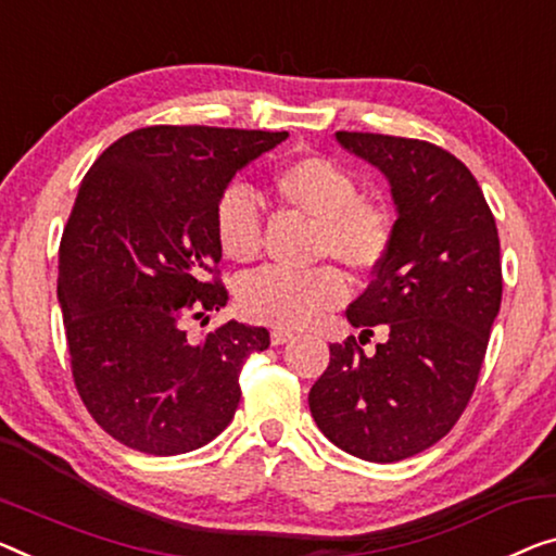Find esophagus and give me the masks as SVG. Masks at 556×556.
<instances>
[{
	"label": "esophagus",
	"mask_w": 556,
	"mask_h": 556,
	"mask_svg": "<svg viewBox=\"0 0 556 556\" xmlns=\"http://www.w3.org/2000/svg\"><path fill=\"white\" fill-rule=\"evenodd\" d=\"M294 334L292 331H285V329H271V344L279 346V344H287L289 339H292Z\"/></svg>",
	"instance_id": "34e87169"
}]
</instances>
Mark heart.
<instances>
[{
	"mask_svg": "<svg viewBox=\"0 0 556 556\" xmlns=\"http://www.w3.org/2000/svg\"><path fill=\"white\" fill-rule=\"evenodd\" d=\"M271 187L281 204L317 227L312 237L314 260L331 256L357 275L371 271L384 260L392 242V219L384 206L359 197V185L350 172L325 156H300L275 174ZM214 231L227 260H256L262 250V219L242 187H229L219 197ZM344 296V275L329 264L300 275L262 269L239 289V306L252 321L300 329L342 304Z\"/></svg>",
	"mask_w": 556,
	"mask_h": 556,
	"instance_id": "obj_1",
	"label": "heart"
}]
</instances>
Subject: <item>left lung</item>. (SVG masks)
Segmentation results:
<instances>
[{
  "label": "left lung",
  "mask_w": 556,
  "mask_h": 556,
  "mask_svg": "<svg viewBox=\"0 0 556 556\" xmlns=\"http://www.w3.org/2000/svg\"><path fill=\"white\" fill-rule=\"evenodd\" d=\"M337 142L392 189V242L346 309L362 334L384 325L389 339L375 354L354 337L329 344L309 409L339 450L389 464L437 444L475 392L502 304L500 235L477 179L446 149L369 131H337Z\"/></svg>",
  "instance_id": "1"
}]
</instances>
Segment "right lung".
I'll return each instance as SVG.
<instances>
[{
  "label": "right lung",
  "instance_id": "add662e5",
  "mask_svg": "<svg viewBox=\"0 0 556 556\" xmlns=\"http://www.w3.org/2000/svg\"><path fill=\"white\" fill-rule=\"evenodd\" d=\"M287 131L144 127L106 147L74 199L56 296L72 377L94 421L129 450L174 457L237 412L239 369L269 331L229 319L202 342L185 321L219 312L214 212L231 177Z\"/></svg>",
  "mask_w": 556,
  "mask_h": 556
}]
</instances>
